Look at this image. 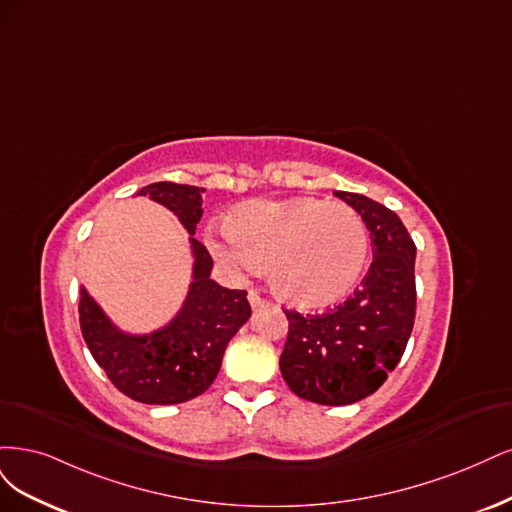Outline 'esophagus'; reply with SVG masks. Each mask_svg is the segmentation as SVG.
Instances as JSON below:
<instances>
[{"instance_id": "34e87169", "label": "esophagus", "mask_w": 512, "mask_h": 512, "mask_svg": "<svg viewBox=\"0 0 512 512\" xmlns=\"http://www.w3.org/2000/svg\"><path fill=\"white\" fill-rule=\"evenodd\" d=\"M249 302H251V306L257 310V308H263V306H268V302L263 300V298H259V295L255 293V291H251L249 293Z\"/></svg>"}]
</instances>
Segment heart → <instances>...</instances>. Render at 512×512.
Segmentation results:
<instances>
[{
  "label": "heart",
  "instance_id": "1",
  "mask_svg": "<svg viewBox=\"0 0 512 512\" xmlns=\"http://www.w3.org/2000/svg\"><path fill=\"white\" fill-rule=\"evenodd\" d=\"M208 249L225 268L251 274L266 266L276 298L295 308H323L349 295L370 253L361 214L319 197L249 200L212 229Z\"/></svg>",
  "mask_w": 512,
  "mask_h": 512
}]
</instances>
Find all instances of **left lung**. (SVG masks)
<instances>
[{
    "label": "left lung",
    "mask_w": 512,
    "mask_h": 512,
    "mask_svg": "<svg viewBox=\"0 0 512 512\" xmlns=\"http://www.w3.org/2000/svg\"><path fill=\"white\" fill-rule=\"evenodd\" d=\"M372 238V266L344 304L323 315L285 310L289 336L280 374L302 400L346 406L368 398L398 366L415 323L417 246L398 214L366 195L334 191Z\"/></svg>",
    "instance_id": "8db88e82"
}]
</instances>
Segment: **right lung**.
Returning a JSON list of instances; mask_svg holds the SVG:
<instances>
[{"mask_svg": "<svg viewBox=\"0 0 512 512\" xmlns=\"http://www.w3.org/2000/svg\"><path fill=\"white\" fill-rule=\"evenodd\" d=\"M204 191L191 185L153 183L136 193L168 208L189 234L193 257L189 291L166 325L146 334L127 332L80 287V329L93 359L114 387L142 404H180L202 395L221 370L227 342L251 317L246 291L225 289L212 280V257L193 238L204 212Z\"/></svg>", "mask_w": 512, "mask_h": 512, "instance_id": "add662e5", "label": "right lung"}]
</instances>
